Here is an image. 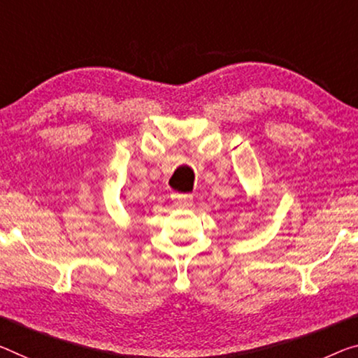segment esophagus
I'll return each instance as SVG.
<instances>
[{
  "instance_id": "34e87169",
  "label": "esophagus",
  "mask_w": 358,
  "mask_h": 358,
  "mask_svg": "<svg viewBox=\"0 0 358 358\" xmlns=\"http://www.w3.org/2000/svg\"><path fill=\"white\" fill-rule=\"evenodd\" d=\"M173 201H174L176 206L187 208V206L192 205L194 198H192V195H189V194H174L173 195Z\"/></svg>"
}]
</instances>
